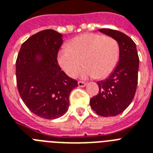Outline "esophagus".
I'll use <instances>...</instances> for the list:
<instances>
[{
    "label": "esophagus",
    "instance_id": "esophagus-1",
    "mask_svg": "<svg viewBox=\"0 0 153 153\" xmlns=\"http://www.w3.org/2000/svg\"><path fill=\"white\" fill-rule=\"evenodd\" d=\"M78 85H79V87H85L86 83L83 82V81H78Z\"/></svg>",
    "mask_w": 153,
    "mask_h": 153
}]
</instances>
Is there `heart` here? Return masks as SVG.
I'll use <instances>...</instances> for the list:
<instances>
[{
	"instance_id": "heart-1",
	"label": "heart",
	"mask_w": 153,
	"mask_h": 153,
	"mask_svg": "<svg viewBox=\"0 0 153 153\" xmlns=\"http://www.w3.org/2000/svg\"><path fill=\"white\" fill-rule=\"evenodd\" d=\"M120 57L118 42L100 33H87L74 38L68 47L58 52V64L67 75L74 77L83 64V77H107L115 69Z\"/></svg>"
}]
</instances>
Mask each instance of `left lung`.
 I'll return each instance as SVG.
<instances>
[{
    "mask_svg": "<svg viewBox=\"0 0 153 153\" xmlns=\"http://www.w3.org/2000/svg\"><path fill=\"white\" fill-rule=\"evenodd\" d=\"M99 30L118 42L120 57L109 77L97 82L100 91L90 100V105L99 115L116 116L125 111L134 100L138 79L139 57L135 42L124 33L108 28Z\"/></svg>",
    "mask_w": 153,
    "mask_h": 153,
    "instance_id": "8db88e82",
    "label": "left lung"
}]
</instances>
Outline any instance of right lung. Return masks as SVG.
<instances>
[{"label":"right lung","instance_id":"1","mask_svg":"<svg viewBox=\"0 0 153 153\" xmlns=\"http://www.w3.org/2000/svg\"><path fill=\"white\" fill-rule=\"evenodd\" d=\"M62 42V35L56 30H41L22 44L16 62L19 96L28 109L45 119L66 113L70 92L78 86L57 64Z\"/></svg>","mask_w":153,"mask_h":153}]
</instances>
